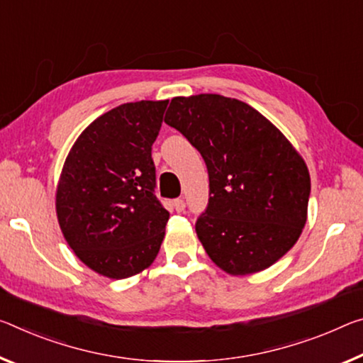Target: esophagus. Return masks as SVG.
<instances>
[{
	"mask_svg": "<svg viewBox=\"0 0 363 363\" xmlns=\"http://www.w3.org/2000/svg\"><path fill=\"white\" fill-rule=\"evenodd\" d=\"M172 205H174V210L176 211H184V208H186V202H184V199H176L174 202H172Z\"/></svg>",
	"mask_w": 363,
	"mask_h": 363,
	"instance_id": "1",
	"label": "esophagus"
}]
</instances>
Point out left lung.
<instances>
[{
	"mask_svg": "<svg viewBox=\"0 0 363 363\" xmlns=\"http://www.w3.org/2000/svg\"><path fill=\"white\" fill-rule=\"evenodd\" d=\"M164 123L208 169V205L195 231L211 260L235 276L278 262L307 221L310 176L296 148L257 109L216 94L176 96Z\"/></svg>",
	"mask_w": 363,
	"mask_h": 363,
	"instance_id": "1",
	"label": "left lung"
}]
</instances>
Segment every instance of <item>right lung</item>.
<instances>
[{"label": "right lung", "mask_w": 363, "mask_h": 363, "mask_svg": "<svg viewBox=\"0 0 363 363\" xmlns=\"http://www.w3.org/2000/svg\"><path fill=\"white\" fill-rule=\"evenodd\" d=\"M168 103L113 108L80 134L62 168L56 192L61 231L80 260L108 278L142 272L164 238L169 211L155 195L152 145Z\"/></svg>", "instance_id": "right-lung-1"}]
</instances>
